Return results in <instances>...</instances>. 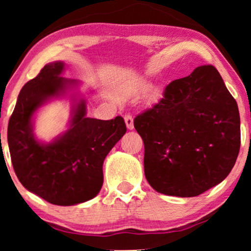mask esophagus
<instances>
[{
  "label": "esophagus",
  "instance_id": "esophagus-1",
  "mask_svg": "<svg viewBox=\"0 0 251 251\" xmlns=\"http://www.w3.org/2000/svg\"><path fill=\"white\" fill-rule=\"evenodd\" d=\"M125 121H126V128L129 130H132L133 129V118L130 114H126L125 116Z\"/></svg>",
  "mask_w": 251,
  "mask_h": 251
}]
</instances>
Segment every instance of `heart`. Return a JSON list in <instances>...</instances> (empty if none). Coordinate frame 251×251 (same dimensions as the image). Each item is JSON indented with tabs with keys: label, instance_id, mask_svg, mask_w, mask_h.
I'll return each instance as SVG.
<instances>
[{
	"label": "heart",
	"instance_id": "b5f03b06",
	"mask_svg": "<svg viewBox=\"0 0 251 251\" xmlns=\"http://www.w3.org/2000/svg\"><path fill=\"white\" fill-rule=\"evenodd\" d=\"M150 89H151V84L149 83V82H144V83L140 85L139 91H147V90H150Z\"/></svg>",
	"mask_w": 251,
	"mask_h": 251
}]
</instances>
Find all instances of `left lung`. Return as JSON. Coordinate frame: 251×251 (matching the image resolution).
I'll list each match as a JSON object with an SVG mask.
<instances>
[{"label":"left lung","mask_w":251,"mask_h":251,"mask_svg":"<svg viewBox=\"0 0 251 251\" xmlns=\"http://www.w3.org/2000/svg\"><path fill=\"white\" fill-rule=\"evenodd\" d=\"M133 126L145 146L146 179L166 195L198 197L222 183L240 151L238 104L210 65L168 84Z\"/></svg>","instance_id":"left-lung-1"}]
</instances>
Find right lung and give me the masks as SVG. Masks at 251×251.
Masks as SVG:
<instances>
[{
    "instance_id": "add662e5",
    "label": "right lung",
    "mask_w": 251,
    "mask_h": 251,
    "mask_svg": "<svg viewBox=\"0 0 251 251\" xmlns=\"http://www.w3.org/2000/svg\"><path fill=\"white\" fill-rule=\"evenodd\" d=\"M64 61L47 64L24 85L8 126L13 170L23 186L57 205H74L94 199L104 181L102 163L126 131L125 120L87 116L81 81L61 76ZM68 97L72 101L69 129L50 142L33 133L36 112L47 102Z\"/></svg>"
}]
</instances>
